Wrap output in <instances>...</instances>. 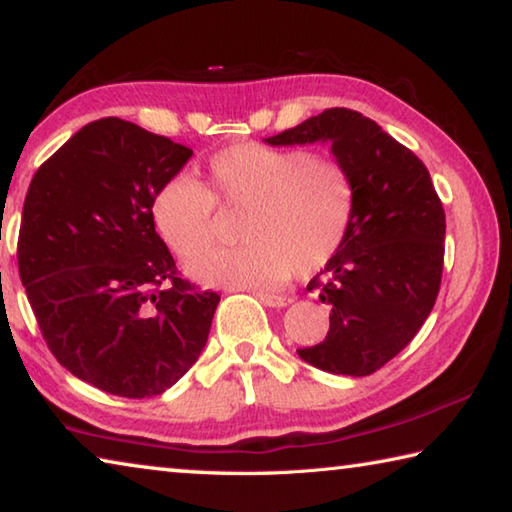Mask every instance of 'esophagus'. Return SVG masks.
Here are the masks:
<instances>
[{"label":"esophagus","mask_w":512,"mask_h":512,"mask_svg":"<svg viewBox=\"0 0 512 512\" xmlns=\"http://www.w3.org/2000/svg\"><path fill=\"white\" fill-rule=\"evenodd\" d=\"M255 296L264 302V305H268V307H275V309H282V307H287L289 302H291V298H287V296H277V293H264V291H259V293H255Z\"/></svg>","instance_id":"1"}]
</instances>
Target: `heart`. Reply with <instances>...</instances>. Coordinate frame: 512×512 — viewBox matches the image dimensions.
I'll use <instances>...</instances> for the list:
<instances>
[{
	"mask_svg": "<svg viewBox=\"0 0 512 512\" xmlns=\"http://www.w3.org/2000/svg\"><path fill=\"white\" fill-rule=\"evenodd\" d=\"M352 183L334 158L305 149L232 144L207 162V185L178 173L160 187L153 221L169 250L189 262L213 243L215 207L246 209L241 249L213 251L187 266L205 287L259 289L296 268L314 273L334 257L352 219Z\"/></svg>",
	"mask_w": 512,
	"mask_h": 512,
	"instance_id": "1",
	"label": "heart"
}]
</instances>
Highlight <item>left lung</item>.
<instances>
[{"label":"left lung","instance_id":"obj_1","mask_svg":"<svg viewBox=\"0 0 512 512\" xmlns=\"http://www.w3.org/2000/svg\"><path fill=\"white\" fill-rule=\"evenodd\" d=\"M264 142L329 144L348 171V235L307 284L332 305L329 332L298 354L332 375H372L413 341L440 289L445 210L429 171L375 121L348 108H329Z\"/></svg>","mask_w":512,"mask_h":512}]
</instances>
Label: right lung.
<instances>
[{
	"mask_svg": "<svg viewBox=\"0 0 512 512\" xmlns=\"http://www.w3.org/2000/svg\"><path fill=\"white\" fill-rule=\"evenodd\" d=\"M192 149L119 117L69 137L24 198L17 266L49 350L74 377L153 397L194 366L221 296L178 277L153 201Z\"/></svg>",
	"mask_w": 512,
	"mask_h": 512,
	"instance_id": "right-lung-1",
	"label": "right lung"
}]
</instances>
